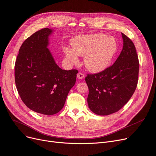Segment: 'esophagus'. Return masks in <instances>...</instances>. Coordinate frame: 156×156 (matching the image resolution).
Returning a JSON list of instances; mask_svg holds the SVG:
<instances>
[{"mask_svg":"<svg viewBox=\"0 0 156 156\" xmlns=\"http://www.w3.org/2000/svg\"><path fill=\"white\" fill-rule=\"evenodd\" d=\"M84 76H85V75L82 73H81V72H80V73H78L77 74V78L78 79H80V80L83 79L84 78Z\"/></svg>","mask_w":156,"mask_h":156,"instance_id":"34e87169","label":"esophagus"}]
</instances>
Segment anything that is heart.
I'll return each instance as SVG.
<instances>
[{
  "instance_id": "1",
  "label": "heart",
  "mask_w": 156,
  "mask_h": 156,
  "mask_svg": "<svg viewBox=\"0 0 156 156\" xmlns=\"http://www.w3.org/2000/svg\"><path fill=\"white\" fill-rule=\"evenodd\" d=\"M71 44L72 48L67 46L63 48L67 58L77 63V55L84 56L85 67L95 73L105 70L110 66L118 50L116 40L101 33L78 36Z\"/></svg>"
}]
</instances>
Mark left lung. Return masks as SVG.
I'll list each match as a JSON object with an SVG mask.
<instances>
[{
    "label": "left lung",
    "instance_id": "left-lung-1",
    "mask_svg": "<svg viewBox=\"0 0 156 156\" xmlns=\"http://www.w3.org/2000/svg\"><path fill=\"white\" fill-rule=\"evenodd\" d=\"M123 47L114 64L103 71L87 74V103L96 114L106 116L120 110L136 89L139 60L134 43L122 33Z\"/></svg>",
    "mask_w": 156,
    "mask_h": 156
}]
</instances>
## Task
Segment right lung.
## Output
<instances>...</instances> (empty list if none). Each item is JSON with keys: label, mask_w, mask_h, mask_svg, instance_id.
I'll use <instances>...</instances> for the list:
<instances>
[{"label": "right lung", "mask_w": 156, "mask_h": 156, "mask_svg": "<svg viewBox=\"0 0 156 156\" xmlns=\"http://www.w3.org/2000/svg\"><path fill=\"white\" fill-rule=\"evenodd\" d=\"M53 30L44 28L23 42L15 64L16 87L31 110L53 115L62 110L69 90L76 83L78 71H66L56 63L48 48Z\"/></svg>", "instance_id": "add662e5"}]
</instances>
